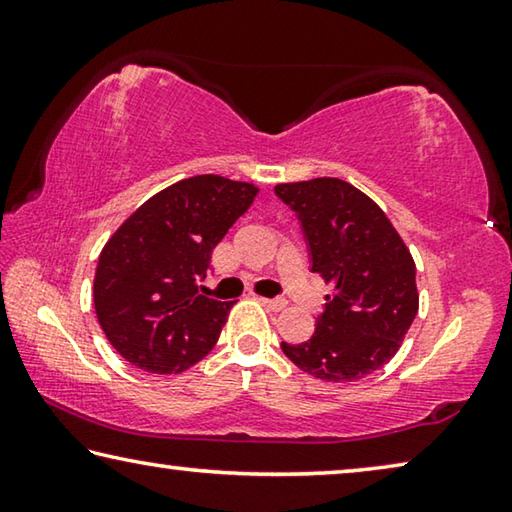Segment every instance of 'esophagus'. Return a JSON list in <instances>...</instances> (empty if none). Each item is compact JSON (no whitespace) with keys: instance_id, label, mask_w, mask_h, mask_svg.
<instances>
[{"instance_id":"1","label":"esophagus","mask_w":512,"mask_h":512,"mask_svg":"<svg viewBox=\"0 0 512 512\" xmlns=\"http://www.w3.org/2000/svg\"><path fill=\"white\" fill-rule=\"evenodd\" d=\"M259 302H262V305L271 311H282L284 307H287V300H282V298H259Z\"/></svg>"}]
</instances>
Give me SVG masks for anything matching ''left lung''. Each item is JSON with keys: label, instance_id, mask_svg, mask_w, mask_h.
<instances>
[{"label": "left lung", "instance_id": "8db88e82", "mask_svg": "<svg viewBox=\"0 0 512 512\" xmlns=\"http://www.w3.org/2000/svg\"><path fill=\"white\" fill-rule=\"evenodd\" d=\"M298 214L311 271L332 287L314 336L282 352L332 384L363 379L391 361L420 307L415 262L384 210L341 178L275 185Z\"/></svg>", "mask_w": 512, "mask_h": 512}]
</instances>
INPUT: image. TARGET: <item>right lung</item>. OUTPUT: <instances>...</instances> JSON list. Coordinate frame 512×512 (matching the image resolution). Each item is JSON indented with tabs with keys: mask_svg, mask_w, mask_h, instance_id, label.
Returning a JSON list of instances; mask_svg holds the SVG:
<instances>
[{
	"mask_svg": "<svg viewBox=\"0 0 512 512\" xmlns=\"http://www.w3.org/2000/svg\"><path fill=\"white\" fill-rule=\"evenodd\" d=\"M257 192L214 173L185 178L142 203L106 241L94 311L131 366L178 375L214 348L235 302L201 296L196 282Z\"/></svg>",
	"mask_w": 512,
	"mask_h": 512,
	"instance_id": "right-lung-1",
	"label": "right lung"
}]
</instances>
